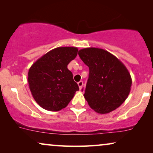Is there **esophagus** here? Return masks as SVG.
Instances as JSON below:
<instances>
[{"label": "esophagus", "instance_id": "34e87169", "mask_svg": "<svg viewBox=\"0 0 153 153\" xmlns=\"http://www.w3.org/2000/svg\"><path fill=\"white\" fill-rule=\"evenodd\" d=\"M78 85H79V90H81L82 89V87H83V81H79V82H78Z\"/></svg>", "mask_w": 153, "mask_h": 153}]
</instances>
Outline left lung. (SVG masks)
Here are the masks:
<instances>
[{"mask_svg":"<svg viewBox=\"0 0 153 153\" xmlns=\"http://www.w3.org/2000/svg\"><path fill=\"white\" fill-rule=\"evenodd\" d=\"M79 56L89 68L83 95L90 107L102 114L118 108L128 97L132 82L125 65L113 54L99 48L80 49Z\"/></svg>","mask_w":153,"mask_h":153,"instance_id":"obj_1","label":"left lung"}]
</instances>
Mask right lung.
I'll return each instance as SVG.
<instances>
[{"instance_id":"1","label":"right lung","mask_w":153,"mask_h":153,"mask_svg":"<svg viewBox=\"0 0 153 153\" xmlns=\"http://www.w3.org/2000/svg\"><path fill=\"white\" fill-rule=\"evenodd\" d=\"M74 47H57L37 60L28 70V81L33 98L42 108L58 111L72 100L77 83L68 65L77 56Z\"/></svg>"}]
</instances>
